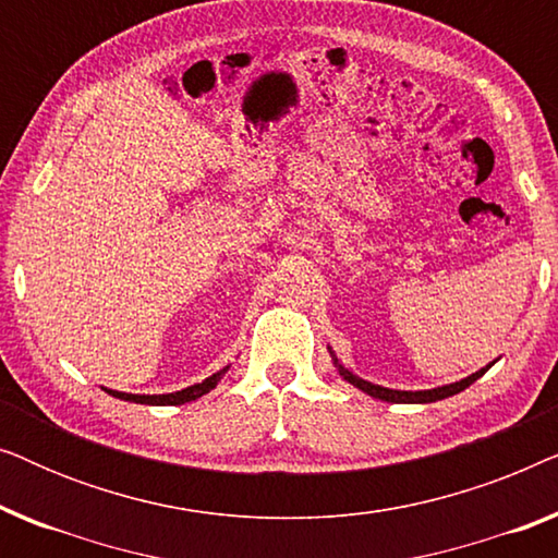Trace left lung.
Returning a JSON list of instances; mask_svg holds the SVG:
<instances>
[{"label": "left lung", "mask_w": 558, "mask_h": 558, "mask_svg": "<svg viewBox=\"0 0 558 558\" xmlns=\"http://www.w3.org/2000/svg\"><path fill=\"white\" fill-rule=\"evenodd\" d=\"M327 350H330V348H327ZM330 355H332L335 368H338V373H340L342 378L348 380V384H353L355 388H361L363 393L373 396V399H380V401H388V403H432V401L449 399V396L460 393V391H464V388H468V386L475 384L477 378H483L485 371L490 368V365L495 363V361H493L490 365H485V368H480L477 373H472V376H468V378L454 380V384H447V386H439V388H429V391H396V388H386V386L371 384V380H363L361 376H355L353 371H348L345 365H340L338 355H335L332 350H330Z\"/></svg>", "instance_id": "left-lung-1"}]
</instances>
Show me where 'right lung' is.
I'll return each instance as SVG.
<instances>
[{"mask_svg": "<svg viewBox=\"0 0 558 558\" xmlns=\"http://www.w3.org/2000/svg\"><path fill=\"white\" fill-rule=\"evenodd\" d=\"M228 365L226 368H220L218 373H213L203 380V384H195V386H187L182 388V391H174V393H159V396H144V393H124V391H111V388H104L106 393H111L113 399H121V401H132V403H149V407H178V403H187V401H195L201 399V396L210 393L213 388L218 386V380L226 376Z\"/></svg>", "mask_w": 558, "mask_h": 558, "instance_id": "obj_1", "label": "right lung"}]
</instances>
